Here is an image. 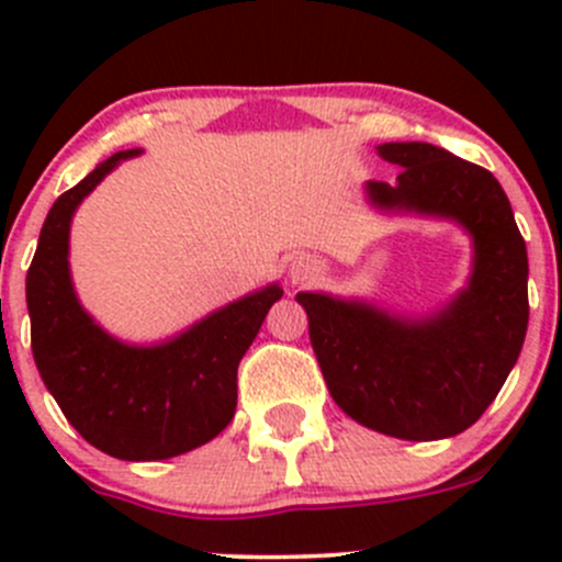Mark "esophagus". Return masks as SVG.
Here are the masks:
<instances>
[{
    "mask_svg": "<svg viewBox=\"0 0 562 562\" xmlns=\"http://www.w3.org/2000/svg\"><path fill=\"white\" fill-rule=\"evenodd\" d=\"M288 274H291L293 282H307L317 277V263L313 258H296L291 263V271H288Z\"/></svg>",
    "mask_w": 562,
    "mask_h": 562,
    "instance_id": "esophagus-1",
    "label": "esophagus"
}]
</instances>
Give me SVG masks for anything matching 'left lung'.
Masks as SVG:
<instances>
[{
	"instance_id": "1",
	"label": "left lung",
	"mask_w": 562,
	"mask_h": 562,
	"mask_svg": "<svg viewBox=\"0 0 562 562\" xmlns=\"http://www.w3.org/2000/svg\"><path fill=\"white\" fill-rule=\"evenodd\" d=\"M402 171L367 181L381 212L451 220L473 241L468 285L411 317L361 299L296 293L328 394L353 422L400 440L454 438L473 427L517 364L527 331V249L501 181L440 146L381 144Z\"/></svg>"
}]
</instances>
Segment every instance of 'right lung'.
<instances>
[{
    "label": "right lung",
    "mask_w": 562,
    "mask_h": 562,
    "mask_svg": "<svg viewBox=\"0 0 562 562\" xmlns=\"http://www.w3.org/2000/svg\"><path fill=\"white\" fill-rule=\"evenodd\" d=\"M138 155L116 151L56 198L26 271V307L40 378L67 422L105 454L155 462L198 449L228 427L239 361L282 288L271 282L155 345L122 342L94 323L72 288V214L119 162Z\"/></svg>",
    "instance_id": "obj_1"
}]
</instances>
